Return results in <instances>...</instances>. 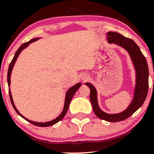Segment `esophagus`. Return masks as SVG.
<instances>
[{
    "label": "esophagus",
    "mask_w": 154,
    "mask_h": 154,
    "mask_svg": "<svg viewBox=\"0 0 154 154\" xmlns=\"http://www.w3.org/2000/svg\"><path fill=\"white\" fill-rule=\"evenodd\" d=\"M88 79V76H87V75H85L84 77H83L82 80H83V81H85V80H86V79Z\"/></svg>",
    "instance_id": "obj_1"
}]
</instances>
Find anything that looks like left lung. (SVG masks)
I'll return each instance as SVG.
<instances>
[{"instance_id": "8db88e82", "label": "left lung", "mask_w": 154, "mask_h": 154, "mask_svg": "<svg viewBox=\"0 0 154 154\" xmlns=\"http://www.w3.org/2000/svg\"><path fill=\"white\" fill-rule=\"evenodd\" d=\"M106 39L109 43L123 48L128 52L134 68L135 70V86L134 89L133 98L131 103L125 111L118 114H107L100 109L98 103V92L93 85L86 82L85 85L91 90L90 100L95 114L100 119L110 122L123 121L132 115L139 109L146 100L148 91V63L146 58L141 52L140 49L132 39L125 38L122 35L115 32H109L106 33Z\"/></svg>"}]
</instances>
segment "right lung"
I'll return each mask as SVG.
<instances>
[{
	"label": "right lung",
	"instance_id": "right-lung-1",
	"mask_svg": "<svg viewBox=\"0 0 154 154\" xmlns=\"http://www.w3.org/2000/svg\"><path fill=\"white\" fill-rule=\"evenodd\" d=\"M40 38H33L32 39V40H29V42H26V43H24V44H22V45H21L20 47L19 48L18 50L17 51V52H16V54L14 55V56L13 59H12L11 62L10 63V65H9V67H8V75H7V81H8V88H9V96H10V99H11V104L12 106H13L14 109H15V111H17V114H19V116H22V118H24V119H26V121H28L29 122H30L32 124V125H36V126H38V127H49V126H51V125H55L56 123L59 122V121H61V119H63V117H64V116L66 115V112H67V110H68L69 109V103L70 102H71V100L72 99V98H73L74 95L75 94V93L77 92V90L79 89V87H80L81 85H82V84H81L80 82L79 83H77V84L75 85L74 86H72L69 88V89L68 90V91H66V95H65V100H64V106H63V111L61 113V114L59 116H57V117L56 118V119L51 120V121H49V122H33V121H31V120L26 119V117H24V116L22 115V114H20V113L19 112V111L17 110V109L16 108L15 105H14V100H13V98H12V95H11V90H10V84H11V72H12V69H13L14 68V66L16 61H17V58L19 57V55L20 54V53L22 52V51L24 50V49H25L26 47L28 46V45H29V44L33 43V42H35L37 41V40H39Z\"/></svg>",
	"mask_w": 154,
	"mask_h": 154
}]
</instances>
